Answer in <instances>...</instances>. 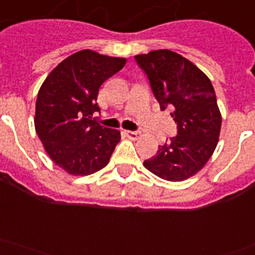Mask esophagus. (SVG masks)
<instances>
[{"mask_svg": "<svg viewBox=\"0 0 255 255\" xmlns=\"http://www.w3.org/2000/svg\"><path fill=\"white\" fill-rule=\"evenodd\" d=\"M125 134L128 138H130V139H136V138L140 135V131L139 130H134V131H131V130H128V131H125Z\"/></svg>", "mask_w": 255, "mask_h": 255, "instance_id": "esophagus-1", "label": "esophagus"}]
</instances>
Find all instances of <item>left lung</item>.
I'll use <instances>...</instances> for the list:
<instances>
[{"label": "left lung", "mask_w": 255, "mask_h": 255, "mask_svg": "<svg viewBox=\"0 0 255 255\" xmlns=\"http://www.w3.org/2000/svg\"><path fill=\"white\" fill-rule=\"evenodd\" d=\"M161 111L169 109L177 135L159 146L144 167L167 181H184L203 168L215 150L222 116L211 82L194 64L172 50L134 57Z\"/></svg>", "instance_id": "obj_1"}]
</instances>
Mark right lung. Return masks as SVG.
Returning <instances> with one entry per match:
<instances>
[{"instance_id": "1", "label": "right lung", "mask_w": 255, "mask_h": 255, "mask_svg": "<svg viewBox=\"0 0 255 255\" xmlns=\"http://www.w3.org/2000/svg\"><path fill=\"white\" fill-rule=\"evenodd\" d=\"M125 64V58L81 50L57 65L40 87L35 129L50 159L67 173L91 174L112 156L120 131L103 128L94 116L100 112V86Z\"/></svg>"}]
</instances>
